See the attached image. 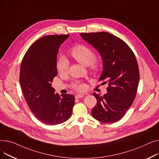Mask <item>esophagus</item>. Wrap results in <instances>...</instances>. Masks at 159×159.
<instances>
[{"mask_svg":"<svg viewBox=\"0 0 159 159\" xmlns=\"http://www.w3.org/2000/svg\"><path fill=\"white\" fill-rule=\"evenodd\" d=\"M83 96H84V94H76L75 96V98H76V99H79V98H81L83 97Z\"/></svg>","mask_w":159,"mask_h":159,"instance_id":"obj_1","label":"esophagus"}]
</instances>
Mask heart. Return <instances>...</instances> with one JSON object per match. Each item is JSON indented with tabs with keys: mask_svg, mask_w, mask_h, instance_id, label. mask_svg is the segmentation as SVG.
Returning <instances> with one entry per match:
<instances>
[{
	"mask_svg": "<svg viewBox=\"0 0 159 159\" xmlns=\"http://www.w3.org/2000/svg\"><path fill=\"white\" fill-rule=\"evenodd\" d=\"M70 54L74 60L80 63L89 66L92 71H96L98 69V63L94 61L95 54L89 48L84 45H78L71 49ZM69 66L68 60L63 57H60L57 64V67L60 74L67 73ZM74 88L77 90L82 91L85 89V85L81 82L74 84Z\"/></svg>",
	"mask_w": 159,
	"mask_h": 159,
	"instance_id": "b5f03b06",
	"label": "heart"
}]
</instances>
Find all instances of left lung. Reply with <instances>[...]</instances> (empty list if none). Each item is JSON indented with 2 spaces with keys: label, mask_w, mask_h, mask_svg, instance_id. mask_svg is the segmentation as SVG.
<instances>
[{
  "label": "left lung",
  "mask_w": 159,
  "mask_h": 159,
  "mask_svg": "<svg viewBox=\"0 0 159 159\" xmlns=\"http://www.w3.org/2000/svg\"><path fill=\"white\" fill-rule=\"evenodd\" d=\"M80 36L101 56L102 71L99 80L108 84L104 96L93 93L97 103L92 116L102 123H116L123 118L135 98L139 70L135 55L123 40L109 33H82Z\"/></svg>",
  "instance_id": "obj_1"
}]
</instances>
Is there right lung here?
Wrapping results in <instances>:
<instances>
[{
	"label": "right lung",
	"instance_id": "obj_1",
	"mask_svg": "<svg viewBox=\"0 0 159 159\" xmlns=\"http://www.w3.org/2000/svg\"><path fill=\"white\" fill-rule=\"evenodd\" d=\"M69 34L47 35L35 41L21 63L20 83L25 99L33 114L42 123L56 125L72 115L75 98L55 93L52 87L57 75V56L61 44Z\"/></svg>",
	"mask_w": 159,
	"mask_h": 159
}]
</instances>
